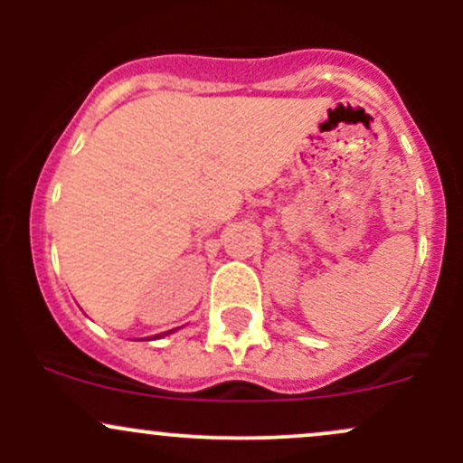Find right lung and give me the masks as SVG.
I'll return each instance as SVG.
<instances>
[{
    "instance_id": "1",
    "label": "right lung",
    "mask_w": 463,
    "mask_h": 463,
    "mask_svg": "<svg viewBox=\"0 0 463 463\" xmlns=\"http://www.w3.org/2000/svg\"><path fill=\"white\" fill-rule=\"evenodd\" d=\"M167 334H170V331H167Z\"/></svg>"
}]
</instances>
